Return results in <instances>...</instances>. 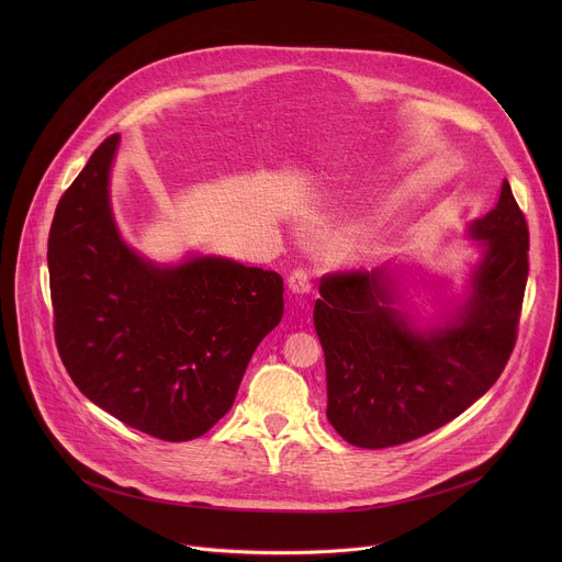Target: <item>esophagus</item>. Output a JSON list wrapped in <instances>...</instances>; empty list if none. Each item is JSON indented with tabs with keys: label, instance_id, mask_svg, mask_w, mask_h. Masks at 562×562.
<instances>
[{
	"label": "esophagus",
	"instance_id": "esophagus-1",
	"mask_svg": "<svg viewBox=\"0 0 562 562\" xmlns=\"http://www.w3.org/2000/svg\"><path fill=\"white\" fill-rule=\"evenodd\" d=\"M289 289L295 293V295H304L311 291V276L304 271V269H295L291 276H289Z\"/></svg>",
	"mask_w": 562,
	"mask_h": 562
}]
</instances>
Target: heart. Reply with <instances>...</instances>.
Listing matches in <instances>:
<instances>
[{
	"mask_svg": "<svg viewBox=\"0 0 562 562\" xmlns=\"http://www.w3.org/2000/svg\"><path fill=\"white\" fill-rule=\"evenodd\" d=\"M331 258H334L336 262H347V260L353 258V247H351L349 243H338V245H334V249H331Z\"/></svg>",
	"mask_w": 562,
	"mask_h": 562,
	"instance_id": "b5f03b06",
	"label": "heart"
}]
</instances>
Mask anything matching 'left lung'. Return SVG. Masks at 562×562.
Listing matches in <instances>:
<instances>
[{
	"label": "left lung",
	"instance_id": "obj_1",
	"mask_svg": "<svg viewBox=\"0 0 562 562\" xmlns=\"http://www.w3.org/2000/svg\"><path fill=\"white\" fill-rule=\"evenodd\" d=\"M469 237L483 245V260L467 300L434 327L414 323L386 267L319 282L313 325L327 362V418L347 442L384 449L427 436L501 378L529 273V231L507 180Z\"/></svg>",
	"mask_w": 562,
	"mask_h": 562
}]
</instances>
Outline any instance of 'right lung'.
Returning a JSON list of instances; mask_svg holds the SVG:
<instances>
[{"label":"right lung","instance_id":"add662e5","mask_svg":"<svg viewBox=\"0 0 562 562\" xmlns=\"http://www.w3.org/2000/svg\"><path fill=\"white\" fill-rule=\"evenodd\" d=\"M106 137L61 195L48 235L59 358L91 403L167 442L206 434L284 313L276 271L220 256L155 265L113 217Z\"/></svg>","mask_w":562,"mask_h":562}]
</instances>
